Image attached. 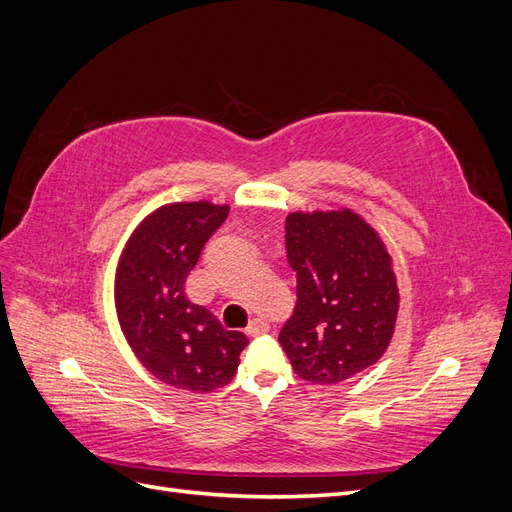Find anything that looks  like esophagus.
Masks as SVG:
<instances>
[{
  "instance_id": "1",
  "label": "esophagus",
  "mask_w": 512,
  "mask_h": 512,
  "mask_svg": "<svg viewBox=\"0 0 512 512\" xmlns=\"http://www.w3.org/2000/svg\"><path fill=\"white\" fill-rule=\"evenodd\" d=\"M267 331H269V322L262 320V318H254L250 324H247V335H252V337L262 335Z\"/></svg>"
}]
</instances>
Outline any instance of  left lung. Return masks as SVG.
Here are the masks:
<instances>
[{
    "label": "left lung",
    "mask_w": 512,
    "mask_h": 512,
    "mask_svg": "<svg viewBox=\"0 0 512 512\" xmlns=\"http://www.w3.org/2000/svg\"><path fill=\"white\" fill-rule=\"evenodd\" d=\"M286 254L297 273V305L280 331L294 374L344 382L391 344L399 290L378 232L350 209L290 213Z\"/></svg>",
    "instance_id": "8db88e82"
}]
</instances>
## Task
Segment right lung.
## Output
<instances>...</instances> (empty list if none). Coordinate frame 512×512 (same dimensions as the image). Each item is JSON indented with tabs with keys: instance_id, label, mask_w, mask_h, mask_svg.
Segmentation results:
<instances>
[{
	"instance_id": "right-lung-1",
	"label": "right lung",
	"mask_w": 512,
	"mask_h": 512,
	"mask_svg": "<svg viewBox=\"0 0 512 512\" xmlns=\"http://www.w3.org/2000/svg\"><path fill=\"white\" fill-rule=\"evenodd\" d=\"M228 218V205L173 203L138 224L119 258L115 305L136 359L158 380L194 393L226 386L247 337L226 331L185 294L205 243Z\"/></svg>"
}]
</instances>
